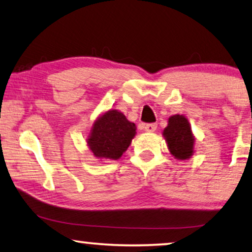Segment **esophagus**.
Listing matches in <instances>:
<instances>
[{
	"instance_id": "esophagus-1",
	"label": "esophagus",
	"mask_w": 252,
	"mask_h": 252,
	"mask_svg": "<svg viewBox=\"0 0 252 252\" xmlns=\"http://www.w3.org/2000/svg\"><path fill=\"white\" fill-rule=\"evenodd\" d=\"M142 127H144L146 132H154L157 129V125H155V123H148V125H144Z\"/></svg>"
}]
</instances>
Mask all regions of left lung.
Wrapping results in <instances>:
<instances>
[{
  "mask_svg": "<svg viewBox=\"0 0 252 252\" xmlns=\"http://www.w3.org/2000/svg\"><path fill=\"white\" fill-rule=\"evenodd\" d=\"M171 155L176 159H189L194 153V136L185 115L175 114L168 118L167 126L163 131Z\"/></svg>",
  "mask_w": 252,
  "mask_h": 252,
  "instance_id": "8db88e82",
  "label": "left lung"
}]
</instances>
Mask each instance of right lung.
Listing matches in <instances>:
<instances>
[{
  "mask_svg": "<svg viewBox=\"0 0 252 252\" xmlns=\"http://www.w3.org/2000/svg\"><path fill=\"white\" fill-rule=\"evenodd\" d=\"M137 126L118 110H108L94 121L87 145L99 159L116 160L123 155L136 136Z\"/></svg>",
  "mask_w": 252,
  "mask_h": 252,
  "instance_id": "1",
  "label": "right lung"
}]
</instances>
